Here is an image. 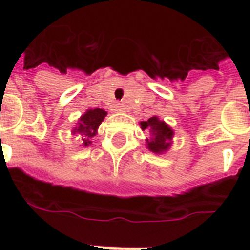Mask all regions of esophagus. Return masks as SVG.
<instances>
[{
    "instance_id": "34e87169",
    "label": "esophagus",
    "mask_w": 250,
    "mask_h": 250,
    "mask_svg": "<svg viewBox=\"0 0 250 250\" xmlns=\"http://www.w3.org/2000/svg\"><path fill=\"white\" fill-rule=\"evenodd\" d=\"M125 110V106H123V105H117V106H115V111H123Z\"/></svg>"
}]
</instances>
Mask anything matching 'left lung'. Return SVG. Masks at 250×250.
<instances>
[{"instance_id":"1","label":"left lung","mask_w":250,"mask_h":250,"mask_svg":"<svg viewBox=\"0 0 250 250\" xmlns=\"http://www.w3.org/2000/svg\"><path fill=\"white\" fill-rule=\"evenodd\" d=\"M141 128L149 129L151 133V139L146 140V145L150 151L157 154H162L167 151L171 146V140L173 137V129L160 121L158 117H151L146 122H141Z\"/></svg>"}]
</instances>
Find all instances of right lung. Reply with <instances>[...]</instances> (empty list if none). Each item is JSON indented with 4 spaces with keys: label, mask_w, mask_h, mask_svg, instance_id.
I'll list each match as a JSON object with an SVG mask.
<instances>
[{
    "label": "right lung",
    "mask_w": 250,
    "mask_h": 250,
    "mask_svg": "<svg viewBox=\"0 0 250 250\" xmlns=\"http://www.w3.org/2000/svg\"><path fill=\"white\" fill-rule=\"evenodd\" d=\"M106 117V111L103 110V109H88V110L84 113V114L78 119V123L77 125L78 127H74L73 129V133H79V141L83 143L84 146H88L92 141L93 136H96L97 128L99 125H101V122L104 121V118Z\"/></svg>",
    "instance_id": "1"
}]
</instances>
